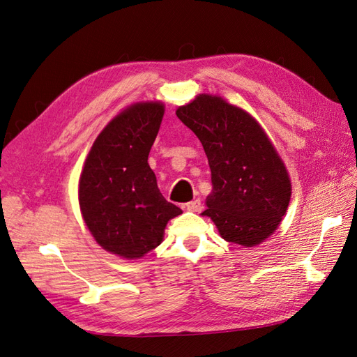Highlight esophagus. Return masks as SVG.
<instances>
[{"instance_id":"obj_1","label":"esophagus","mask_w":357,"mask_h":357,"mask_svg":"<svg viewBox=\"0 0 357 357\" xmlns=\"http://www.w3.org/2000/svg\"><path fill=\"white\" fill-rule=\"evenodd\" d=\"M186 210H189V211H201L202 210V202H201V199H193V201H190V202H188L186 204Z\"/></svg>"}]
</instances>
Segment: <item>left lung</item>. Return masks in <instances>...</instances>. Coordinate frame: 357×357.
<instances>
[{"label":"left lung","instance_id":"left-lung-1","mask_svg":"<svg viewBox=\"0 0 357 357\" xmlns=\"http://www.w3.org/2000/svg\"><path fill=\"white\" fill-rule=\"evenodd\" d=\"M176 114L208 158L213 190L202 214L226 241L262 243L282 222L291 195L287 169L262 126L240 107L205 93Z\"/></svg>","mask_w":357,"mask_h":357}]
</instances>
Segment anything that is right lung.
Listing matches in <instances>:
<instances>
[{"instance_id":"right-lung-1","label":"right lung","mask_w":357,"mask_h":357,"mask_svg":"<svg viewBox=\"0 0 357 357\" xmlns=\"http://www.w3.org/2000/svg\"><path fill=\"white\" fill-rule=\"evenodd\" d=\"M162 102H137L96 137L79 181L88 229L104 250L138 259L164 240L169 219L181 214L158 188L147 158L164 117Z\"/></svg>"}]
</instances>
